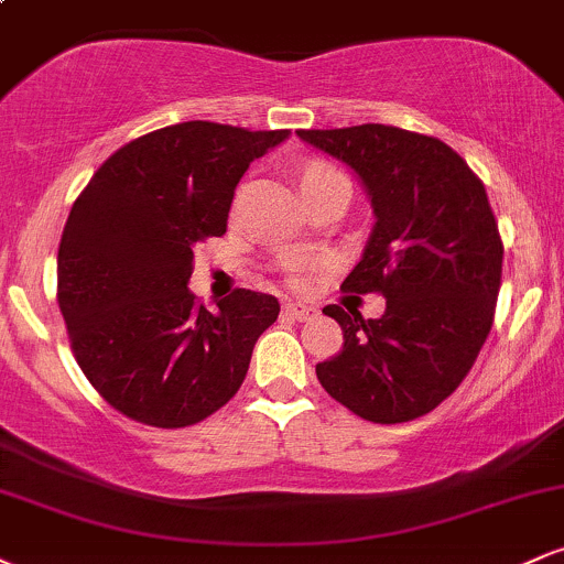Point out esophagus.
Listing matches in <instances>:
<instances>
[{
    "label": "esophagus",
    "mask_w": 564,
    "mask_h": 564,
    "mask_svg": "<svg viewBox=\"0 0 564 564\" xmlns=\"http://www.w3.org/2000/svg\"><path fill=\"white\" fill-rule=\"evenodd\" d=\"M283 310H286L289 318H294V321H310L318 315V310L310 307V304H302V302H289Z\"/></svg>",
    "instance_id": "34e87169"
}]
</instances>
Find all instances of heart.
I'll use <instances>...</instances> for the list:
<instances>
[{"instance_id":"1","label":"heart","mask_w":564,"mask_h":564,"mask_svg":"<svg viewBox=\"0 0 564 564\" xmlns=\"http://www.w3.org/2000/svg\"><path fill=\"white\" fill-rule=\"evenodd\" d=\"M332 177H341V172H336L332 164H323V161H313V164H307L300 174V185H302V193L307 191V187L323 183V180H332ZM294 283H300V278H294Z\"/></svg>"}]
</instances>
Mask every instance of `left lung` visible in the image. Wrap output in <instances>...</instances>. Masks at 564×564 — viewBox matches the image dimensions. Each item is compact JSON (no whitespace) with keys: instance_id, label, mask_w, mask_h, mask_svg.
I'll return each mask as SVG.
<instances>
[{"instance_id":"8db88e82","label":"left lung","mask_w":564,"mask_h":564,"mask_svg":"<svg viewBox=\"0 0 564 564\" xmlns=\"http://www.w3.org/2000/svg\"><path fill=\"white\" fill-rule=\"evenodd\" d=\"M296 134L364 183L377 223L341 289L387 300L377 321L323 310L345 345L315 373L366 422H413L462 384L494 326L503 243L488 193L437 138L384 124Z\"/></svg>"}]
</instances>
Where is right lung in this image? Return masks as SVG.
<instances>
[{
    "instance_id": "add662e5",
    "label": "right lung",
    "mask_w": 564,
    "mask_h": 564,
    "mask_svg": "<svg viewBox=\"0 0 564 564\" xmlns=\"http://www.w3.org/2000/svg\"><path fill=\"white\" fill-rule=\"evenodd\" d=\"M289 129L183 121L127 142L70 206L57 304L84 377L132 422L180 430L219 411L281 304L236 289L209 313L187 289L193 246L228 228L238 180Z\"/></svg>"
}]
</instances>
